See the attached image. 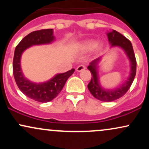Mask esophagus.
Instances as JSON below:
<instances>
[{
  "label": "esophagus",
  "instance_id": "esophagus-1",
  "mask_svg": "<svg viewBox=\"0 0 149 149\" xmlns=\"http://www.w3.org/2000/svg\"><path fill=\"white\" fill-rule=\"evenodd\" d=\"M85 69V66L84 65H80V66H78V67L76 68V71H78V72H80V71H83V70Z\"/></svg>",
  "mask_w": 149,
  "mask_h": 149
}]
</instances>
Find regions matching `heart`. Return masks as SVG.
Here are the masks:
<instances>
[{
    "mask_svg": "<svg viewBox=\"0 0 149 149\" xmlns=\"http://www.w3.org/2000/svg\"><path fill=\"white\" fill-rule=\"evenodd\" d=\"M78 49L81 52H90L94 49L97 51H100L103 47V43L102 42L96 41L94 39H88L80 42L78 45Z\"/></svg>",
    "mask_w": 149,
    "mask_h": 149,
    "instance_id": "b5f03b06",
    "label": "heart"
}]
</instances>
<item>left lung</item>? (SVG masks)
I'll use <instances>...</instances> for the list:
<instances>
[{
  "label": "left lung",
  "mask_w": 149,
  "mask_h": 149,
  "mask_svg": "<svg viewBox=\"0 0 149 149\" xmlns=\"http://www.w3.org/2000/svg\"><path fill=\"white\" fill-rule=\"evenodd\" d=\"M109 43L111 47H118L124 51L130 61V71L127 79L118 88L113 89H107L102 86L98 73V65L102 57L95 59L90 63L88 66L92 73V79L88 85V90L97 100L102 102H112L123 97L130 88L132 83L136 75V61L131 42L124 36L115 30H112L107 33Z\"/></svg>",
  "instance_id": "obj_1"
}]
</instances>
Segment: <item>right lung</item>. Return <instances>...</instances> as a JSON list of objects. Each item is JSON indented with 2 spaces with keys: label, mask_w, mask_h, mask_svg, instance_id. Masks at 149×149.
I'll use <instances>...</instances> for the list:
<instances>
[{
  "label": "right lung",
  "mask_w": 149,
  "mask_h": 149,
  "mask_svg": "<svg viewBox=\"0 0 149 149\" xmlns=\"http://www.w3.org/2000/svg\"><path fill=\"white\" fill-rule=\"evenodd\" d=\"M55 40L52 29L35 31L25 36L15 50L13 58V74L19 89L26 97L39 102H48L60 93L66 80L75 71L74 69L65 73H57L47 81L34 83L27 79L22 72L21 58L26 49L33 45L51 44Z\"/></svg>",
  "instance_id": "right-lung-1"
}]
</instances>
